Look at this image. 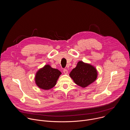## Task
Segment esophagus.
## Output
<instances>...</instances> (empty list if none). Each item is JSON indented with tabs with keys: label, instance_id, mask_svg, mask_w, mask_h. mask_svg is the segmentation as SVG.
Segmentation results:
<instances>
[{
	"label": "esophagus",
	"instance_id": "1",
	"mask_svg": "<svg viewBox=\"0 0 130 130\" xmlns=\"http://www.w3.org/2000/svg\"><path fill=\"white\" fill-rule=\"evenodd\" d=\"M63 72L65 74H67L68 73V70L66 69H63Z\"/></svg>",
	"mask_w": 130,
	"mask_h": 130
}]
</instances>
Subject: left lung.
<instances>
[{
  "instance_id": "left-lung-1",
  "label": "left lung",
  "mask_w": 130,
  "mask_h": 130,
  "mask_svg": "<svg viewBox=\"0 0 130 130\" xmlns=\"http://www.w3.org/2000/svg\"><path fill=\"white\" fill-rule=\"evenodd\" d=\"M69 76L76 84L85 87L96 80L97 71L92 65L79 61L70 72Z\"/></svg>"
}]
</instances>
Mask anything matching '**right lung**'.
<instances>
[{"label": "right lung", "mask_w": 130, "mask_h": 130, "mask_svg": "<svg viewBox=\"0 0 130 130\" xmlns=\"http://www.w3.org/2000/svg\"><path fill=\"white\" fill-rule=\"evenodd\" d=\"M61 75L58 69L52 68L49 65H45L36 72L35 83L40 88L48 90L53 87Z\"/></svg>", "instance_id": "obj_1"}]
</instances>
